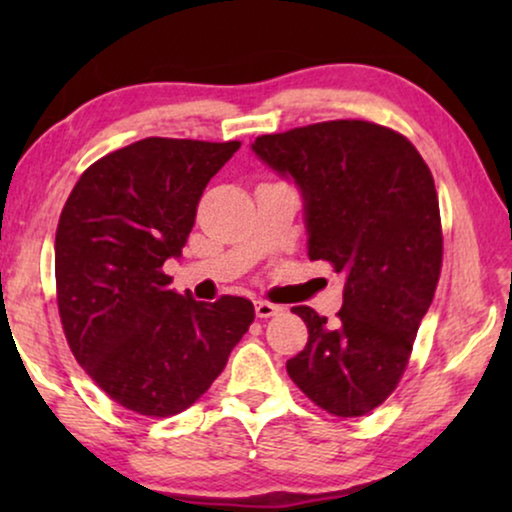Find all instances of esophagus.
<instances>
[{"label": "esophagus", "mask_w": 512, "mask_h": 512, "mask_svg": "<svg viewBox=\"0 0 512 512\" xmlns=\"http://www.w3.org/2000/svg\"><path fill=\"white\" fill-rule=\"evenodd\" d=\"M282 312V307L275 303H268V300H256V317L258 319H268L275 317V314Z\"/></svg>", "instance_id": "esophagus-1"}]
</instances>
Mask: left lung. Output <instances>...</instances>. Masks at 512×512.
Segmentation results:
<instances>
[{
  "instance_id": "obj_1",
  "label": "left lung",
  "mask_w": 512,
  "mask_h": 512,
  "mask_svg": "<svg viewBox=\"0 0 512 512\" xmlns=\"http://www.w3.org/2000/svg\"><path fill=\"white\" fill-rule=\"evenodd\" d=\"M251 151L303 195L310 261L345 277L335 321L291 310L310 338L286 373L321 410L368 415L401 380L443 265L429 165L403 135L368 121L263 135Z\"/></svg>"
}]
</instances>
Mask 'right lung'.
I'll list each match as a JSON object with an SVG mask.
<instances>
[{
  "mask_svg": "<svg viewBox=\"0 0 512 512\" xmlns=\"http://www.w3.org/2000/svg\"><path fill=\"white\" fill-rule=\"evenodd\" d=\"M237 149L139 139L90 165L62 207L55 286L69 349L104 394L139 415L170 417L198 401L254 321L251 300L198 303L163 272Z\"/></svg>",
  "mask_w": 512,
  "mask_h": 512,
  "instance_id": "1",
  "label": "right lung"
}]
</instances>
